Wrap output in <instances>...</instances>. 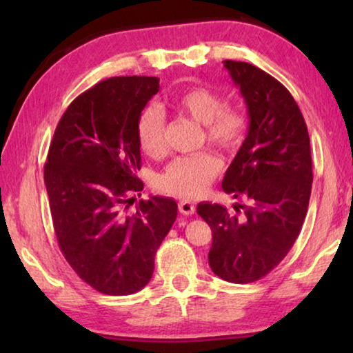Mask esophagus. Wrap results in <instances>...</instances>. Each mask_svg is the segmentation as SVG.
Here are the masks:
<instances>
[{
	"instance_id": "obj_1",
	"label": "esophagus",
	"mask_w": 353,
	"mask_h": 353,
	"mask_svg": "<svg viewBox=\"0 0 353 353\" xmlns=\"http://www.w3.org/2000/svg\"><path fill=\"white\" fill-rule=\"evenodd\" d=\"M179 212H181L182 214H193L196 212V207L193 202L181 201L179 202Z\"/></svg>"
}]
</instances>
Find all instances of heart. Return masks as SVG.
Returning a JSON list of instances; mask_svg holds the SVG:
<instances>
[{"instance_id": "b5f03b06", "label": "heart", "mask_w": 353, "mask_h": 353, "mask_svg": "<svg viewBox=\"0 0 353 353\" xmlns=\"http://www.w3.org/2000/svg\"><path fill=\"white\" fill-rule=\"evenodd\" d=\"M171 107L202 124L205 141L219 151L235 152L246 139L249 128L246 113L240 107L224 104L223 97L210 87L185 88L172 97ZM137 140L141 151L151 157H157L165 151V113L160 107L149 105L140 113ZM221 168V160L212 152L179 157L159 174L155 187L174 198L196 199L205 193Z\"/></svg>"}]
</instances>
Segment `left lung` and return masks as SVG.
<instances>
[{
	"instance_id": "left-lung-1",
	"label": "left lung",
	"mask_w": 353,
	"mask_h": 353,
	"mask_svg": "<svg viewBox=\"0 0 353 353\" xmlns=\"http://www.w3.org/2000/svg\"><path fill=\"white\" fill-rule=\"evenodd\" d=\"M223 63L250 118L223 190L246 204L229 212L201 202L198 214L212 229V271L227 282L250 283L270 274L297 240L312 194V152L305 119L283 83L252 63Z\"/></svg>"
}]
</instances>
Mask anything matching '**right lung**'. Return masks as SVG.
Masks as SVG:
<instances>
[{"label": "right lung", "instance_id": "obj_1", "mask_svg": "<svg viewBox=\"0 0 353 353\" xmlns=\"http://www.w3.org/2000/svg\"><path fill=\"white\" fill-rule=\"evenodd\" d=\"M159 77L118 76L81 93L59 121L45 185L65 260L103 294L128 296L149 283L154 256L177 216L176 201L143 190L137 121L159 92Z\"/></svg>", "mask_w": 353, "mask_h": 353}]
</instances>
